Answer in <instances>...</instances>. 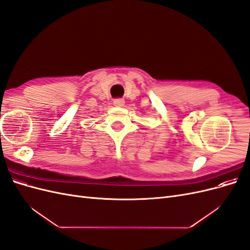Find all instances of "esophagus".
<instances>
[{
    "label": "esophagus",
    "instance_id": "obj_1",
    "mask_svg": "<svg viewBox=\"0 0 250 250\" xmlns=\"http://www.w3.org/2000/svg\"><path fill=\"white\" fill-rule=\"evenodd\" d=\"M124 103H125L124 99H121V98H119V99H115V100H113V104H115L116 106H119V107L123 106Z\"/></svg>",
    "mask_w": 250,
    "mask_h": 250
}]
</instances>
